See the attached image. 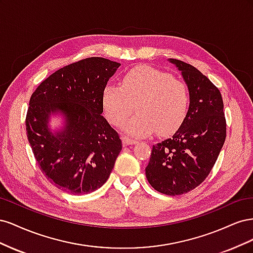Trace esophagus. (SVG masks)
I'll list each match as a JSON object with an SVG mask.
<instances>
[{"mask_svg":"<svg viewBox=\"0 0 253 253\" xmlns=\"http://www.w3.org/2000/svg\"><path fill=\"white\" fill-rule=\"evenodd\" d=\"M122 143H124V145L136 144V143H137V140H135V139H131V138H128V137L125 136V137H122Z\"/></svg>","mask_w":253,"mask_h":253,"instance_id":"34e87169","label":"esophagus"}]
</instances>
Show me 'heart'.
<instances>
[{"instance_id":"heart-1","label":"heart","mask_w":253,"mask_h":253,"mask_svg":"<svg viewBox=\"0 0 253 253\" xmlns=\"http://www.w3.org/2000/svg\"><path fill=\"white\" fill-rule=\"evenodd\" d=\"M189 91L182 82L150 66H136L122 78L121 86L108 84L102 104L108 120L115 126L126 124L125 131L136 137L173 133L182 124L189 109Z\"/></svg>"}]
</instances>
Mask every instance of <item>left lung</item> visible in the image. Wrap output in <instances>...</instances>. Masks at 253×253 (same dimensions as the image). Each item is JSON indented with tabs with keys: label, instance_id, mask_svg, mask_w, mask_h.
I'll return each instance as SVG.
<instances>
[{
	"label": "left lung",
	"instance_id": "1",
	"mask_svg": "<svg viewBox=\"0 0 253 253\" xmlns=\"http://www.w3.org/2000/svg\"><path fill=\"white\" fill-rule=\"evenodd\" d=\"M169 61L187 84L189 109L171 138L153 145L145 176L158 192L175 196L195 189L209 175L226 139V119L218 88L194 66Z\"/></svg>",
	"mask_w": 253,
	"mask_h": 253
}]
</instances>
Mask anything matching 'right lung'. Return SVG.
<instances>
[{
  "label": "right lung",
  "instance_id": "right-lung-1",
  "mask_svg": "<svg viewBox=\"0 0 253 253\" xmlns=\"http://www.w3.org/2000/svg\"><path fill=\"white\" fill-rule=\"evenodd\" d=\"M120 63L91 57L51 74L34 91L26 132L41 171L58 189L74 195L94 192L108 180L122 149L118 133L102 116V95ZM64 127L52 132L50 116Z\"/></svg>",
  "mask_w": 253,
  "mask_h": 253
}]
</instances>
